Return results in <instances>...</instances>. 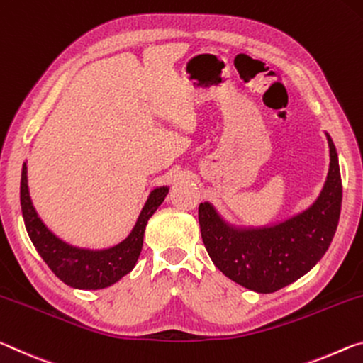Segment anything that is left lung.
<instances>
[{"mask_svg": "<svg viewBox=\"0 0 363 363\" xmlns=\"http://www.w3.org/2000/svg\"><path fill=\"white\" fill-rule=\"evenodd\" d=\"M330 169L318 198L299 213L264 227L230 223L209 201L199 204V227L213 265L255 293H275L317 265L340 222L342 185L337 152L328 133Z\"/></svg>", "mask_w": 363, "mask_h": 363, "instance_id": "1", "label": "left lung"}]
</instances>
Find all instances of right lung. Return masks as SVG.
Listing matches in <instances>:
<instances>
[{
	"label": "right lung",
	"mask_w": 363,
	"mask_h": 363,
	"mask_svg": "<svg viewBox=\"0 0 363 363\" xmlns=\"http://www.w3.org/2000/svg\"><path fill=\"white\" fill-rule=\"evenodd\" d=\"M169 186H157L147 196L136 218L135 227L125 240L103 249L74 246L46 227L33 207L27 180V162L22 165L21 207L27 233L41 259L59 280L75 289H103L117 283L133 270L143 247V236L147 220L164 203Z\"/></svg>",
	"instance_id": "add662e5"
}]
</instances>
